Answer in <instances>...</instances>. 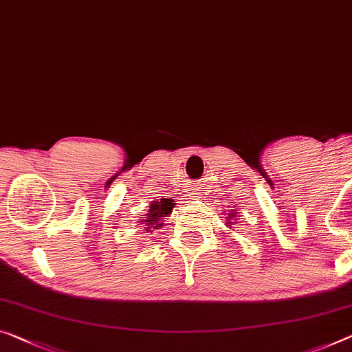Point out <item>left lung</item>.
Instances as JSON below:
<instances>
[{"label": "left lung", "mask_w": 352, "mask_h": 352, "mask_svg": "<svg viewBox=\"0 0 352 352\" xmlns=\"http://www.w3.org/2000/svg\"><path fill=\"white\" fill-rule=\"evenodd\" d=\"M232 212H234V210H232ZM229 214H230V218H234V217H235V214H234V213H229ZM229 224H230V223H229Z\"/></svg>", "instance_id": "left-lung-1"}]
</instances>
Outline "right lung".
<instances>
[{
    "label": "right lung",
    "mask_w": 352,
    "mask_h": 352,
    "mask_svg": "<svg viewBox=\"0 0 352 352\" xmlns=\"http://www.w3.org/2000/svg\"><path fill=\"white\" fill-rule=\"evenodd\" d=\"M175 206V201L172 199H161V201H153L150 206L148 213L142 219V224L146 226V230L160 229L162 226V219H166L167 214H170L172 208Z\"/></svg>",
    "instance_id": "right-lung-1"
}]
</instances>
